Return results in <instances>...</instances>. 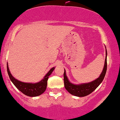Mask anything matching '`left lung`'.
<instances>
[{
  "label": "left lung",
  "instance_id": "1",
  "mask_svg": "<svg viewBox=\"0 0 120 120\" xmlns=\"http://www.w3.org/2000/svg\"><path fill=\"white\" fill-rule=\"evenodd\" d=\"M107 50L106 49V58L103 70L98 78L91 82L81 83L79 84H75L71 83V82H70L66 76V70L64 69L65 71H64V77L65 88L70 94L79 97H86L92 93L101 84V83L104 79L106 73V70H107Z\"/></svg>",
  "mask_w": 120,
  "mask_h": 120
}]
</instances>
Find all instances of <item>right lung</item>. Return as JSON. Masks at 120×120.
Masks as SVG:
<instances>
[{"label":"right lung","instance_id":"1","mask_svg":"<svg viewBox=\"0 0 120 120\" xmlns=\"http://www.w3.org/2000/svg\"><path fill=\"white\" fill-rule=\"evenodd\" d=\"M7 69L10 79L11 82L14 84L16 88L25 95L30 97H34L40 95L44 93V91H45L47 86V80L49 79V77L50 75H51L52 72L54 71L55 67L50 69L41 81L38 82H35V83L22 82V81L15 79L10 71L7 63Z\"/></svg>","mask_w":120,"mask_h":120}]
</instances>
